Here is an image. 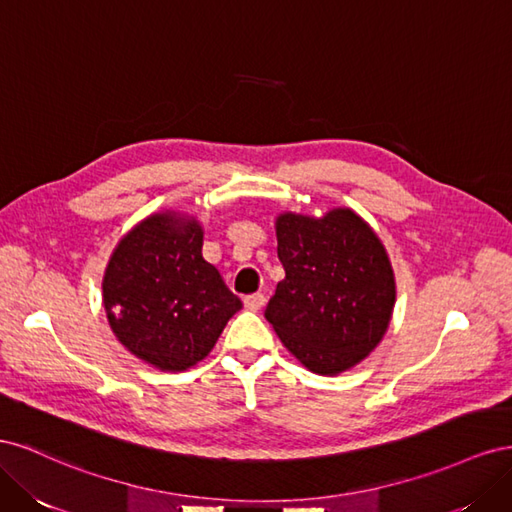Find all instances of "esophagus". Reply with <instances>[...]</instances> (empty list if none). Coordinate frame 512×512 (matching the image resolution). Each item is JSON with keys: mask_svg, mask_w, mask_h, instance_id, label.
I'll list each match as a JSON object with an SVG mask.
<instances>
[{"mask_svg": "<svg viewBox=\"0 0 512 512\" xmlns=\"http://www.w3.org/2000/svg\"><path fill=\"white\" fill-rule=\"evenodd\" d=\"M265 294H262V292H254V294H247V297L243 299V303H245V307L247 309H254V312H256V309H260L262 305H265Z\"/></svg>", "mask_w": 512, "mask_h": 512, "instance_id": "34e87169", "label": "esophagus"}]
</instances>
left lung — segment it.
Segmentation results:
<instances>
[{"label":"left lung","instance_id":"1","mask_svg":"<svg viewBox=\"0 0 512 512\" xmlns=\"http://www.w3.org/2000/svg\"><path fill=\"white\" fill-rule=\"evenodd\" d=\"M277 258L286 271L265 318L314 374L335 376L374 350L389 327L395 277L384 245L359 215L277 218Z\"/></svg>","mask_w":512,"mask_h":512}]
</instances>
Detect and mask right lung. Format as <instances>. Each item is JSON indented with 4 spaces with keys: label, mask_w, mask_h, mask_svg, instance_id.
I'll return each instance as SVG.
<instances>
[{
    "label": "right lung",
    "mask_w": 512,
    "mask_h": 512,
    "mask_svg": "<svg viewBox=\"0 0 512 512\" xmlns=\"http://www.w3.org/2000/svg\"><path fill=\"white\" fill-rule=\"evenodd\" d=\"M102 292L119 342L164 371L203 361L241 309L203 258V230L177 213L151 215L119 241Z\"/></svg>",
    "instance_id": "add662e5"
}]
</instances>
